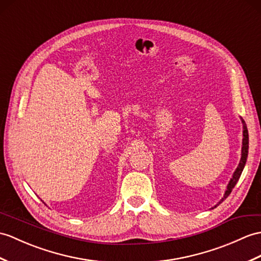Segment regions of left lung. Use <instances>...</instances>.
<instances>
[{
    "instance_id": "obj_1",
    "label": "left lung",
    "mask_w": 261,
    "mask_h": 261,
    "mask_svg": "<svg viewBox=\"0 0 261 261\" xmlns=\"http://www.w3.org/2000/svg\"><path fill=\"white\" fill-rule=\"evenodd\" d=\"M241 122H242V147H241V158L239 161V165H238L237 169L234 170L231 179H230V181H229L227 189L225 191V195H223L220 201L218 202L214 208H216L217 205H219L223 201V200H225L230 195V192L232 191L236 184L238 182V180L242 173V170H244V168L246 166V161H247V156H248V149H249V136H248V129H247L246 122L242 120V118H241ZM214 208H211V209H214Z\"/></svg>"
}]
</instances>
